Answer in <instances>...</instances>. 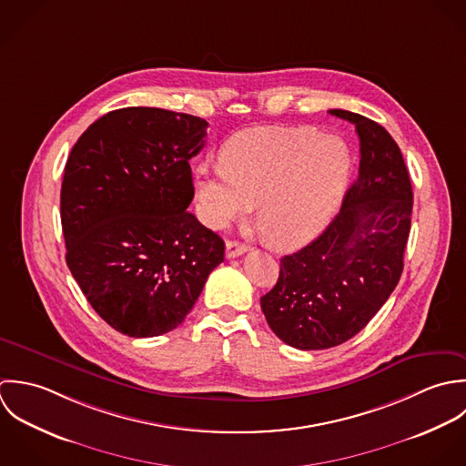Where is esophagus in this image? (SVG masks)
<instances>
[{
  "mask_svg": "<svg viewBox=\"0 0 466 466\" xmlns=\"http://www.w3.org/2000/svg\"><path fill=\"white\" fill-rule=\"evenodd\" d=\"M247 250H248V247H247V245H243V243H238V241H227L225 254H227V258H228V259H234V258H238V256L245 254Z\"/></svg>",
  "mask_w": 466,
  "mask_h": 466,
  "instance_id": "esophagus-1",
  "label": "esophagus"
}]
</instances>
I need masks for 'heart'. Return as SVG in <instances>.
I'll return each instance as SVG.
<instances>
[{
  "mask_svg": "<svg viewBox=\"0 0 466 466\" xmlns=\"http://www.w3.org/2000/svg\"><path fill=\"white\" fill-rule=\"evenodd\" d=\"M351 171L348 144L311 127H268L232 138L221 167H199L194 201L201 221L225 228L258 206V227L279 248L302 245L335 214Z\"/></svg>",
  "mask_w": 466,
  "mask_h": 466,
  "instance_id": "1",
  "label": "heart"
}]
</instances>
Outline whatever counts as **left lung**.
<instances>
[{
  "mask_svg": "<svg viewBox=\"0 0 466 466\" xmlns=\"http://www.w3.org/2000/svg\"><path fill=\"white\" fill-rule=\"evenodd\" d=\"M355 124L360 166L329 227L280 259L279 279L261 297L268 326L291 348L328 350L353 339L385 304L403 270L412 187L398 144L368 116Z\"/></svg>",
  "mask_w": 466,
  "mask_h": 466,
  "instance_id": "1",
  "label": "left lung"
}]
</instances>
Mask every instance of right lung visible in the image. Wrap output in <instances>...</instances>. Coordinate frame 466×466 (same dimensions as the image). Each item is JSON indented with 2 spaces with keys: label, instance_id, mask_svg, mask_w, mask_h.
Returning a JSON list of instances; mask_svg holds the SVG:
<instances>
[{
  "label": "right lung",
  "instance_id": "add662e5",
  "mask_svg": "<svg viewBox=\"0 0 466 466\" xmlns=\"http://www.w3.org/2000/svg\"><path fill=\"white\" fill-rule=\"evenodd\" d=\"M207 126L187 113L122 107L95 120L68 157L66 265L95 311L127 337L178 328L223 263V239L187 210L188 160Z\"/></svg>",
  "mask_w": 466,
  "mask_h": 466
}]
</instances>
